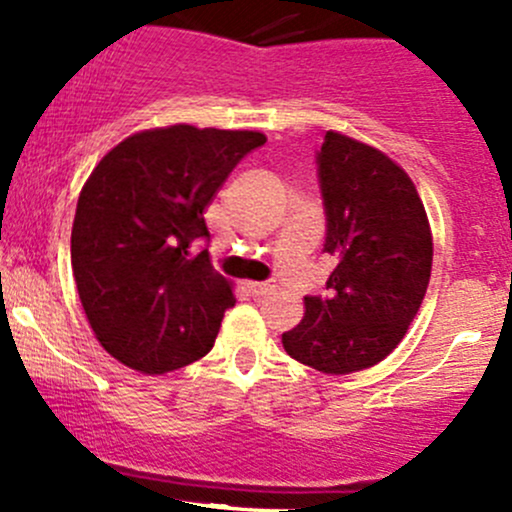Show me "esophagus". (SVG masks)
Listing matches in <instances>:
<instances>
[{
	"instance_id": "1",
	"label": "esophagus",
	"mask_w": 512,
	"mask_h": 512,
	"mask_svg": "<svg viewBox=\"0 0 512 512\" xmlns=\"http://www.w3.org/2000/svg\"><path fill=\"white\" fill-rule=\"evenodd\" d=\"M246 287H249V292L254 297H266V295H271V292H275V287L278 285L275 283H249Z\"/></svg>"
}]
</instances>
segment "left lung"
<instances>
[{"label": "left lung", "mask_w": 512, "mask_h": 512, "mask_svg": "<svg viewBox=\"0 0 512 512\" xmlns=\"http://www.w3.org/2000/svg\"><path fill=\"white\" fill-rule=\"evenodd\" d=\"M319 181L331 295L304 297L283 348L324 375H350L382 363L409 331L430 283L433 232L411 176L367 142L326 132Z\"/></svg>", "instance_id": "left-lung-1"}]
</instances>
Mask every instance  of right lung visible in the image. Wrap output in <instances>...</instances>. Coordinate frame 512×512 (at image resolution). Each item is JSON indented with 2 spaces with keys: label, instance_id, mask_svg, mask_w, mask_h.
I'll return each instance as SVG.
<instances>
[{
  "label": "right lung",
  "instance_id": "1",
  "mask_svg": "<svg viewBox=\"0 0 512 512\" xmlns=\"http://www.w3.org/2000/svg\"><path fill=\"white\" fill-rule=\"evenodd\" d=\"M258 130L166 125L125 137L94 166L77 200L72 268L79 300L106 353L164 375L210 353L232 283L212 271L205 210Z\"/></svg>",
  "mask_w": 512,
  "mask_h": 512
}]
</instances>
